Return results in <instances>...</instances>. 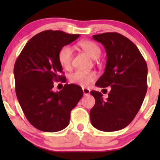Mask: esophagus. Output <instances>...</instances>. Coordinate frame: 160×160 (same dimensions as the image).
I'll return each mask as SVG.
<instances>
[{
  "mask_svg": "<svg viewBox=\"0 0 160 160\" xmlns=\"http://www.w3.org/2000/svg\"><path fill=\"white\" fill-rule=\"evenodd\" d=\"M82 92H83L84 95H88L90 94V89L87 88H82Z\"/></svg>",
  "mask_w": 160,
  "mask_h": 160,
  "instance_id": "obj_1",
  "label": "esophagus"
}]
</instances>
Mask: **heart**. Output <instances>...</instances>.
I'll return each mask as SVG.
<instances>
[{"label":"heart","instance_id":"b5f03b06","mask_svg":"<svg viewBox=\"0 0 160 160\" xmlns=\"http://www.w3.org/2000/svg\"><path fill=\"white\" fill-rule=\"evenodd\" d=\"M79 47L86 52L93 59L99 58L102 50L99 46L92 40H84L79 42ZM58 59L63 68L69 69L73 60L72 48L68 45H65L59 49L58 53ZM97 78V74L95 71H74L70 75V81L72 83L82 86H89Z\"/></svg>","mask_w":160,"mask_h":160}]
</instances>
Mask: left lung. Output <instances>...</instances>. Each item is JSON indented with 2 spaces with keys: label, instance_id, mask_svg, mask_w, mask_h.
<instances>
[{
  "label": "left lung",
  "instance_id": "obj_1",
  "mask_svg": "<svg viewBox=\"0 0 160 160\" xmlns=\"http://www.w3.org/2000/svg\"><path fill=\"white\" fill-rule=\"evenodd\" d=\"M92 38L103 44L107 53L104 73L95 85L110 86L111 91L106 99L99 92H90L95 99L90 120L101 131H118L126 127L140 110L148 89V66L135 43L122 34L107 32Z\"/></svg>",
  "mask_w": 160,
  "mask_h": 160
}]
</instances>
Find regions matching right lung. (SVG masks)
<instances>
[{"instance_id":"obj_1","label":"right lung","mask_w":160,"mask_h":160,"mask_svg":"<svg viewBox=\"0 0 160 160\" xmlns=\"http://www.w3.org/2000/svg\"><path fill=\"white\" fill-rule=\"evenodd\" d=\"M80 37L62 31L47 30L31 38L14 65L15 89L28 122L43 132L61 131L69 124L71 111L82 97V88L65 84L54 92L55 81L65 82L58 59L59 49Z\"/></svg>"}]
</instances>
